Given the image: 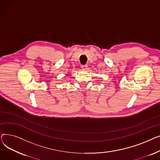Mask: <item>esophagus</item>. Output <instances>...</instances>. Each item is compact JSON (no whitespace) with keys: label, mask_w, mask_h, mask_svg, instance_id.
Here are the masks:
<instances>
[{"label":"esophagus","mask_w":160,"mask_h":160,"mask_svg":"<svg viewBox=\"0 0 160 160\" xmlns=\"http://www.w3.org/2000/svg\"><path fill=\"white\" fill-rule=\"evenodd\" d=\"M81 68L83 69V70H86L88 69V65H82L81 66Z\"/></svg>","instance_id":"34e87169"}]
</instances>
